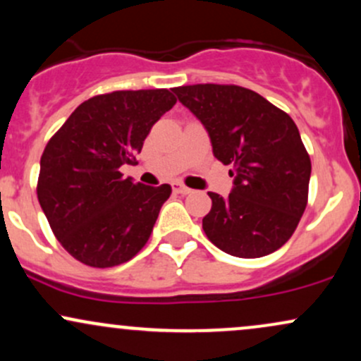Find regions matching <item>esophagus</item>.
Instances as JSON below:
<instances>
[{
    "mask_svg": "<svg viewBox=\"0 0 361 361\" xmlns=\"http://www.w3.org/2000/svg\"><path fill=\"white\" fill-rule=\"evenodd\" d=\"M171 186H173V192H175V193H180V195H188V193H192V190H190L188 186L181 185L180 181H173Z\"/></svg>",
    "mask_w": 361,
    "mask_h": 361,
    "instance_id": "obj_1",
    "label": "esophagus"
}]
</instances>
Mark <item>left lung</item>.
I'll return each mask as SVG.
<instances>
[{
	"mask_svg": "<svg viewBox=\"0 0 361 361\" xmlns=\"http://www.w3.org/2000/svg\"><path fill=\"white\" fill-rule=\"evenodd\" d=\"M209 132L212 152L231 164L229 197L209 192L202 226L219 250L261 258L288 241L307 205L310 157L295 122L255 91L235 85L173 88Z\"/></svg>",
	"mask_w": 361,
	"mask_h": 361,
	"instance_id": "8db88e82",
	"label": "left lung"
}]
</instances>
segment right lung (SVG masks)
I'll use <instances>...</instances> for the list:
<instances>
[{
    "label": "right lung",
    "instance_id": "add662e5",
    "mask_svg": "<svg viewBox=\"0 0 361 361\" xmlns=\"http://www.w3.org/2000/svg\"><path fill=\"white\" fill-rule=\"evenodd\" d=\"M168 90L114 91L82 102L40 157L37 197L57 241L81 263L110 268L147 243L171 186L123 178L152 126L173 109Z\"/></svg>",
    "mask_w": 361,
    "mask_h": 361
}]
</instances>
